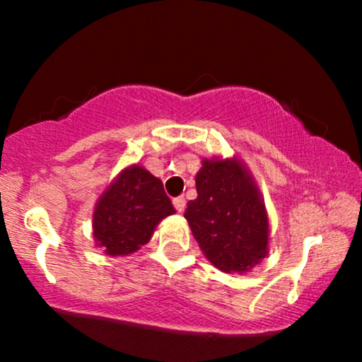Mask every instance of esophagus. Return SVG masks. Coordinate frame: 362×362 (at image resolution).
Listing matches in <instances>:
<instances>
[{
	"label": "esophagus",
	"mask_w": 362,
	"mask_h": 362,
	"mask_svg": "<svg viewBox=\"0 0 362 362\" xmlns=\"http://www.w3.org/2000/svg\"><path fill=\"white\" fill-rule=\"evenodd\" d=\"M173 206H175V209L178 211V213H184V209H185V199H184V197L173 199Z\"/></svg>",
	"instance_id": "esophagus-1"
}]
</instances>
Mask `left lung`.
Returning <instances> with one entry per match:
<instances>
[{"mask_svg":"<svg viewBox=\"0 0 362 362\" xmlns=\"http://www.w3.org/2000/svg\"><path fill=\"white\" fill-rule=\"evenodd\" d=\"M197 197L185 219L211 264L228 274L250 272L269 253L271 224L259 185L242 158H204Z\"/></svg>","mask_w":362,"mask_h":362,"instance_id":"1","label":"left lung"}]
</instances>
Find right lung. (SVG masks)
I'll return each instance as SVG.
<instances>
[{"label":"right lung","mask_w":362,"mask_h":362,"mask_svg":"<svg viewBox=\"0 0 362 362\" xmlns=\"http://www.w3.org/2000/svg\"><path fill=\"white\" fill-rule=\"evenodd\" d=\"M175 207L163 184L143 165L124 167L98 197L91 218L95 247L105 255L127 257L146 245Z\"/></svg>","instance_id":"obj_1"}]
</instances>
